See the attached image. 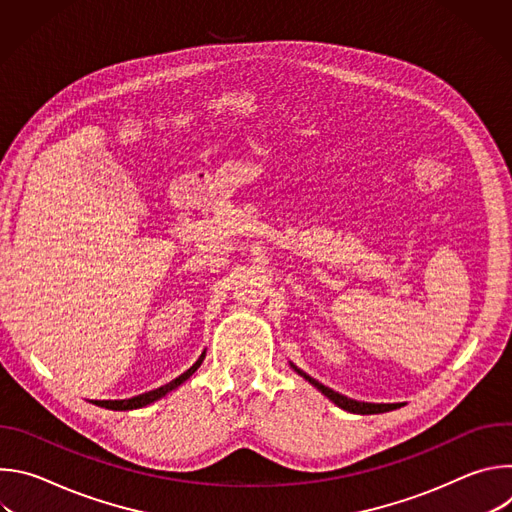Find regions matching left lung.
<instances>
[{
  "mask_svg": "<svg viewBox=\"0 0 512 512\" xmlns=\"http://www.w3.org/2000/svg\"><path fill=\"white\" fill-rule=\"evenodd\" d=\"M291 369H294L298 375H302L306 381H310L318 391H322L332 403H336L340 409L344 411H350V413H360V415H373V413H385V411H391V409H397L401 407V403H364V401H354V399H348L336 391H332L330 387L318 383L316 379H312L310 375H306L304 371H300L296 364H291Z\"/></svg>",
  "mask_w": 512,
  "mask_h": 512,
  "instance_id": "left-lung-1",
  "label": "left lung"
}]
</instances>
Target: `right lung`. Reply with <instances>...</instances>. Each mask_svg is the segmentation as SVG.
Here are the masks:
<instances>
[{"label": "right lung", "mask_w": 512, "mask_h": 512, "mask_svg": "<svg viewBox=\"0 0 512 512\" xmlns=\"http://www.w3.org/2000/svg\"><path fill=\"white\" fill-rule=\"evenodd\" d=\"M204 354H206V352H202V354H200V358L192 364V367H190L186 373H182L180 377H176L174 381H170V383H168V385H164V387H158V389L148 391V393H141V395L131 397V399H119V401H95V405L105 407V409H113V411H127V409H139V407L150 405V403H154V401H158V399L166 397L170 391L178 389L186 379H190V377L198 371L200 364H202Z\"/></svg>", "instance_id": "right-lung-1"}]
</instances>
